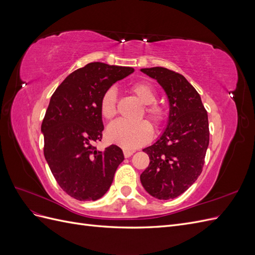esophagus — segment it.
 <instances>
[{"label": "esophagus", "mask_w": 255, "mask_h": 255, "mask_svg": "<svg viewBox=\"0 0 255 255\" xmlns=\"http://www.w3.org/2000/svg\"><path fill=\"white\" fill-rule=\"evenodd\" d=\"M133 153H134V151H130V150H125V151H123V154H125V157L126 158H128V157L132 156Z\"/></svg>", "instance_id": "obj_1"}]
</instances>
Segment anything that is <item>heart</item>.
Here are the masks:
<instances>
[{
  "label": "heart",
  "mask_w": 255,
  "mask_h": 255,
  "mask_svg": "<svg viewBox=\"0 0 255 255\" xmlns=\"http://www.w3.org/2000/svg\"><path fill=\"white\" fill-rule=\"evenodd\" d=\"M129 90L144 104V115L154 126L160 127L166 121L167 114L161 105L155 103L156 91L148 82H136L129 86ZM117 92L115 88L106 89L100 100V112L107 120L116 116ZM153 136L152 127L146 121L135 123L117 120L106 129V139L112 143L122 146L123 149L133 150L148 143Z\"/></svg>",
  "instance_id": "obj_1"
}]
</instances>
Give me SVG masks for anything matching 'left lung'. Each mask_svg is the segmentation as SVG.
<instances>
[{
    "label": "left lung",
    "instance_id": "left-lung-1",
    "mask_svg": "<svg viewBox=\"0 0 255 255\" xmlns=\"http://www.w3.org/2000/svg\"><path fill=\"white\" fill-rule=\"evenodd\" d=\"M140 71L156 80L169 100L164 133L143 149L150 164L140 174V181L152 197L174 199L186 191L202 172L210 142L207 113L201 97L182 74L163 67Z\"/></svg>",
    "mask_w": 255,
    "mask_h": 255
}]
</instances>
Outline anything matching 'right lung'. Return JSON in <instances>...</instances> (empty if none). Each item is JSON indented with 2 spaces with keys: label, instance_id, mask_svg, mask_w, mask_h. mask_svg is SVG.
<instances>
[{
  "label": "right lung",
  "instance_id": "1",
  "mask_svg": "<svg viewBox=\"0 0 255 255\" xmlns=\"http://www.w3.org/2000/svg\"><path fill=\"white\" fill-rule=\"evenodd\" d=\"M133 72L130 67L90 63L69 74L51 97L41 125L44 157L61 189L76 200L103 197L125 159L118 145L99 151L95 143L104 129L103 92Z\"/></svg>",
  "mask_w": 255,
  "mask_h": 255
}]
</instances>
